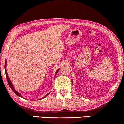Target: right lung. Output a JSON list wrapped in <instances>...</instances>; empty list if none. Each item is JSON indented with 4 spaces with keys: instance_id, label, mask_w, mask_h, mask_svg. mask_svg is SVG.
Here are the masks:
<instances>
[{
    "instance_id": "obj_1",
    "label": "right lung",
    "mask_w": 124,
    "mask_h": 124,
    "mask_svg": "<svg viewBox=\"0 0 124 124\" xmlns=\"http://www.w3.org/2000/svg\"><path fill=\"white\" fill-rule=\"evenodd\" d=\"M5 73H6V78H7V82H8V85H9V86H10V87H11V89L12 90V91H13V92H14L15 94H16L17 95H18V96H20V97H22L21 96V95H20L19 93H18L17 91L16 90H15V89H14V87H13V85H12V83L11 82V81H10V79H9V77H8V74H7V70H6V62H5ZM59 69H58V70H57V72H56V74H57V73L59 72ZM48 95V94L46 96H44L43 97V98H45L46 96H47V95Z\"/></svg>"
}]
</instances>
